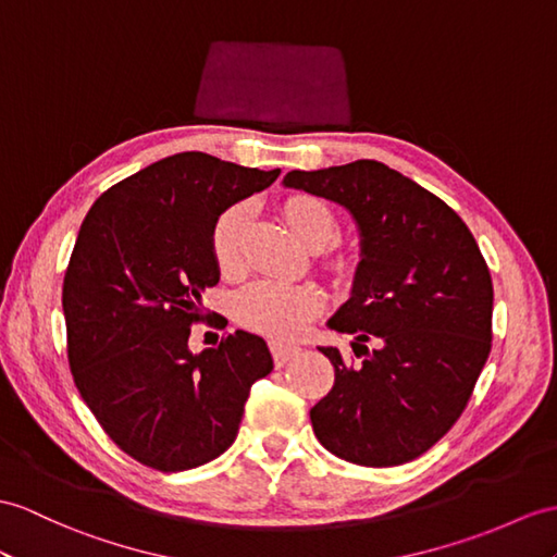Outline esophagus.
<instances>
[{
  "mask_svg": "<svg viewBox=\"0 0 557 557\" xmlns=\"http://www.w3.org/2000/svg\"><path fill=\"white\" fill-rule=\"evenodd\" d=\"M269 347H271V357H274V363L278 366H286L295 355H300V347L297 345H286V343H278V341H274V343H269Z\"/></svg>",
  "mask_w": 557,
  "mask_h": 557,
  "instance_id": "obj_1",
  "label": "esophagus"
}]
</instances>
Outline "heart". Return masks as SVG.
<instances>
[{
    "instance_id": "b5f03b06",
    "label": "heart",
    "mask_w": 557,
    "mask_h": 557,
    "mask_svg": "<svg viewBox=\"0 0 557 557\" xmlns=\"http://www.w3.org/2000/svg\"><path fill=\"white\" fill-rule=\"evenodd\" d=\"M283 220L293 236L309 248L323 246L335 234L333 210L311 196H293L283 202ZM248 226V208L224 210L212 226V255L222 271L232 274L240 267V243ZM341 257L337 267H347ZM323 307V295L311 283L260 278L236 297V317L243 325L274 337L300 335Z\"/></svg>"
}]
</instances>
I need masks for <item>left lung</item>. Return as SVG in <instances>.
<instances>
[{"instance_id":"8db88e82","label":"left lung","mask_w":557,"mask_h":557,"mask_svg":"<svg viewBox=\"0 0 557 557\" xmlns=\"http://www.w3.org/2000/svg\"><path fill=\"white\" fill-rule=\"evenodd\" d=\"M283 186L343 206L359 232L347 302L329 329L351 333L357 369L319 347L335 385L309 411L317 440L349 463L401 466L463 413L492 349L494 288L463 220L377 160L283 176Z\"/></svg>"}]
</instances>
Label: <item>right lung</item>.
<instances>
[{
  "mask_svg": "<svg viewBox=\"0 0 557 557\" xmlns=\"http://www.w3.org/2000/svg\"><path fill=\"white\" fill-rule=\"evenodd\" d=\"M278 174L176 153L108 188L79 226L63 281L67 361L108 437L148 468L182 472L222 456L252 383L274 369L255 333L198 355L188 335L220 281L216 216Z\"/></svg>",
  "mask_w": 557,
  "mask_h": 557,
  "instance_id": "add662e5",
  "label": "right lung"
}]
</instances>
